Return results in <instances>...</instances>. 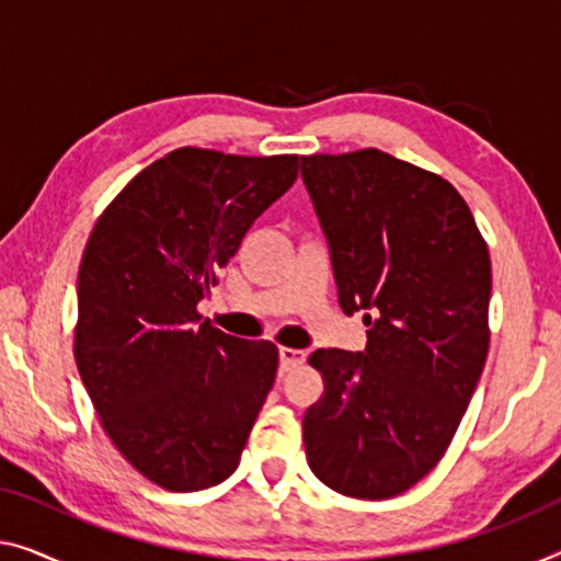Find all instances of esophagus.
Returning <instances> with one entry per match:
<instances>
[{
    "mask_svg": "<svg viewBox=\"0 0 561 561\" xmlns=\"http://www.w3.org/2000/svg\"><path fill=\"white\" fill-rule=\"evenodd\" d=\"M305 360H307V355L302 353V350L279 347V370H282V373L295 370V367H299Z\"/></svg>",
    "mask_w": 561,
    "mask_h": 561,
    "instance_id": "1",
    "label": "esophagus"
}]
</instances>
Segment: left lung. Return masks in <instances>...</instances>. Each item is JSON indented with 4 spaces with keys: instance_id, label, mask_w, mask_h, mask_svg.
I'll list each match as a JSON object with an SVG mask.
<instances>
[{
    "instance_id": "obj_1",
    "label": "left lung",
    "mask_w": 561,
    "mask_h": 561,
    "mask_svg": "<svg viewBox=\"0 0 561 561\" xmlns=\"http://www.w3.org/2000/svg\"><path fill=\"white\" fill-rule=\"evenodd\" d=\"M345 314L365 312L363 353L317 350L324 396L302 417L324 486L390 499L446 454L489 353L491 259L461 194L367 148L302 158Z\"/></svg>"
}]
</instances>
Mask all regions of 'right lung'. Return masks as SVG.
I'll return each instance as SVG.
<instances>
[{"label":"right lung","mask_w":561,"mask_h":561,"mask_svg":"<svg viewBox=\"0 0 561 561\" xmlns=\"http://www.w3.org/2000/svg\"><path fill=\"white\" fill-rule=\"evenodd\" d=\"M297 156L179 148L100 216L78 274L75 363L138 473L198 491L237 471L279 353L201 322L249 227L297 181Z\"/></svg>","instance_id":"obj_1"}]
</instances>
